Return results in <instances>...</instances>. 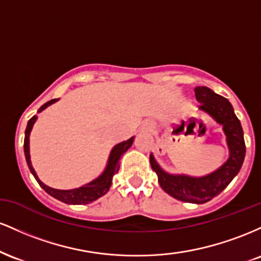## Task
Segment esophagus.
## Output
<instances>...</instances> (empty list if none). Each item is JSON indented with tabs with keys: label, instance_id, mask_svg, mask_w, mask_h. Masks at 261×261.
<instances>
[{
	"label": "esophagus",
	"instance_id": "34e87169",
	"mask_svg": "<svg viewBox=\"0 0 261 261\" xmlns=\"http://www.w3.org/2000/svg\"><path fill=\"white\" fill-rule=\"evenodd\" d=\"M146 130H147V131H152V130H153V126H152V125H147V127H146Z\"/></svg>",
	"mask_w": 261,
	"mask_h": 261
}]
</instances>
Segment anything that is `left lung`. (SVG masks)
<instances>
[{
	"mask_svg": "<svg viewBox=\"0 0 261 261\" xmlns=\"http://www.w3.org/2000/svg\"><path fill=\"white\" fill-rule=\"evenodd\" d=\"M194 91L196 100L200 103V112L207 114L222 126L229 151L227 161L215 172L202 176L172 174L166 172L152 153L149 154V162L152 169L158 175L161 188L167 194L179 201L199 205L210 201L222 193L238 174L245 157V143L241 121L236 116L229 100L207 87H196Z\"/></svg>",
	"mask_w": 261,
	"mask_h": 261,
	"instance_id": "left-lung-1",
	"label": "left lung"
}]
</instances>
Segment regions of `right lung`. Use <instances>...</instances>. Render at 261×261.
<instances>
[{"instance_id":"1","label":"right lung","mask_w":261,"mask_h":261,"mask_svg":"<svg viewBox=\"0 0 261 261\" xmlns=\"http://www.w3.org/2000/svg\"><path fill=\"white\" fill-rule=\"evenodd\" d=\"M59 99H51L41 106L39 108L38 113H41L43 110L46 109L47 107L51 106V104L56 103ZM38 116L34 115L31 120L28 121V125H27L25 128V137H24V154H25V160H27V164H28L29 169H31L32 174L34 175L35 180L39 182L41 188L49 194L50 196L55 197V199L60 200V201L68 203V205H87V203H91L92 201H95L97 199H99L103 195L109 191L110 187H112V181H113V176L116 172L119 170V162H120V158L122 157V154L127 151L128 148L133 146L134 143V139L133 136L131 139H128L126 141H122V142L118 143L112 148L110 151L109 158H108V163L104 168L103 173L98 176V178L93 179L92 181H89L88 184L82 185V187L76 188V189H70V190H59V189H54L45 185L43 181L39 179V176L35 172L34 168L32 166V161H31V151H29V137H31V133L32 128L34 126L35 121H37Z\"/></svg>"}]
</instances>
